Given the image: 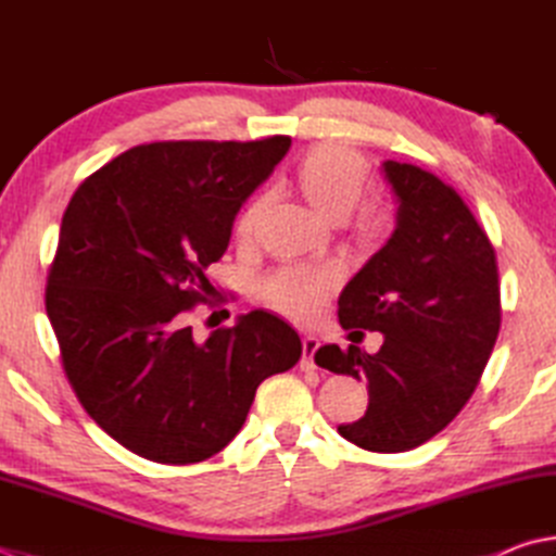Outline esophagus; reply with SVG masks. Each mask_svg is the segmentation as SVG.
Wrapping results in <instances>:
<instances>
[{"instance_id":"34e87169","label":"esophagus","mask_w":556,"mask_h":556,"mask_svg":"<svg viewBox=\"0 0 556 556\" xmlns=\"http://www.w3.org/2000/svg\"><path fill=\"white\" fill-rule=\"evenodd\" d=\"M317 349H319V339L314 337L302 339V361H300L302 370H317V363H314V353H317Z\"/></svg>"}]
</instances>
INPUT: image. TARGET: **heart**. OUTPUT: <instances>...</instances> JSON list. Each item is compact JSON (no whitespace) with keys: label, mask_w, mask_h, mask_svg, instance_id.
<instances>
[{"label":"heart","mask_w":556,"mask_h":556,"mask_svg":"<svg viewBox=\"0 0 556 556\" xmlns=\"http://www.w3.org/2000/svg\"><path fill=\"white\" fill-rule=\"evenodd\" d=\"M368 169L361 154L351 150L314 148L298 166V184L307 203L327 219H341L361 201ZM264 211V201H254L237 223L239 235H249ZM337 278L331 266L324 268H282L264 282V295L270 305L292 319H312L321 309L324 295Z\"/></svg>","instance_id":"heart-1"}]
</instances>
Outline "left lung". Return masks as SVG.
Segmentation results:
<instances>
[{
    "mask_svg": "<svg viewBox=\"0 0 556 556\" xmlns=\"http://www.w3.org/2000/svg\"><path fill=\"white\" fill-rule=\"evenodd\" d=\"M396 225L339 298L343 329L380 331L377 353L337 343L319 368L368 382V412L339 433L372 453L431 441L467 404L501 327L496 254L453 188L418 166L382 162Z\"/></svg>",
    "mask_w": 556,
    "mask_h": 556,
    "instance_id": "8db88e82",
    "label": "left lung"
}]
</instances>
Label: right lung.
Segmentation results:
<instances>
[{
    "mask_svg": "<svg viewBox=\"0 0 556 556\" xmlns=\"http://www.w3.org/2000/svg\"><path fill=\"white\" fill-rule=\"evenodd\" d=\"M290 138L152 142L84 181L62 217L46 309L87 414L130 453L191 465L242 431L256 387L300 361L302 341L264 309L195 339L186 312L215 290L247 198Z\"/></svg>",
    "mask_w": 556,
    "mask_h": 556,
    "instance_id": "obj_1",
    "label": "right lung"
}]
</instances>
